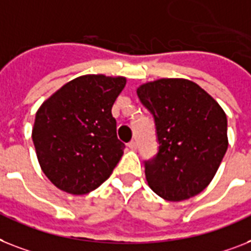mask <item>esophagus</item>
Segmentation results:
<instances>
[{
	"instance_id": "1",
	"label": "esophagus",
	"mask_w": 251,
	"mask_h": 251,
	"mask_svg": "<svg viewBox=\"0 0 251 251\" xmlns=\"http://www.w3.org/2000/svg\"><path fill=\"white\" fill-rule=\"evenodd\" d=\"M128 148H129L130 150H136V149H137V144H136L134 141H130L129 144H128Z\"/></svg>"
}]
</instances>
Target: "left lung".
I'll return each instance as SVG.
<instances>
[{
	"instance_id": "1",
	"label": "left lung",
	"mask_w": 251,
	"mask_h": 251,
	"mask_svg": "<svg viewBox=\"0 0 251 251\" xmlns=\"http://www.w3.org/2000/svg\"><path fill=\"white\" fill-rule=\"evenodd\" d=\"M155 118L159 152L145 165L152 191L182 201L208 187L227 148V117L201 87L185 78H160L137 88Z\"/></svg>"
}]
</instances>
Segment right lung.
<instances>
[{
	"label": "right lung",
	"instance_id": "obj_1",
	"mask_svg": "<svg viewBox=\"0 0 251 251\" xmlns=\"http://www.w3.org/2000/svg\"><path fill=\"white\" fill-rule=\"evenodd\" d=\"M126 76L86 74L60 87L36 113L32 138L39 167L61 191L84 195L100 187L121 160L111 107Z\"/></svg>",
	"mask_w": 251,
	"mask_h": 251
}]
</instances>
